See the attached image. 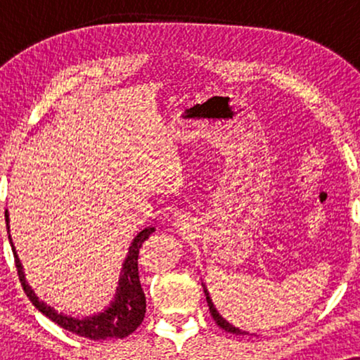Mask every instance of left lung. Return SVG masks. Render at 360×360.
<instances>
[{"instance_id":"1","label":"left lung","mask_w":360,"mask_h":360,"mask_svg":"<svg viewBox=\"0 0 360 360\" xmlns=\"http://www.w3.org/2000/svg\"><path fill=\"white\" fill-rule=\"evenodd\" d=\"M201 285H203V292H205L206 302H208L210 313H211V316H213V319L216 321V324H218L219 328H223L224 331H228V333H233V334H249L248 331H243V329L233 326V324H231L229 321H226V319L221 316V314L218 313V309H216V307H214L213 300H211V297H210V292H208V288H206V285L203 282H201Z\"/></svg>"}]
</instances>
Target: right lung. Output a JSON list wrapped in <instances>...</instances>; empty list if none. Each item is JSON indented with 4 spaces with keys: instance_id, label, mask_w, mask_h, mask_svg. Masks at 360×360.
Returning a JSON list of instances; mask_svg holds the SVG:
<instances>
[{
    "instance_id": "1",
    "label": "right lung",
    "mask_w": 360,
    "mask_h": 360,
    "mask_svg": "<svg viewBox=\"0 0 360 360\" xmlns=\"http://www.w3.org/2000/svg\"><path fill=\"white\" fill-rule=\"evenodd\" d=\"M4 218H6V228L9 234V213L8 210L4 211ZM155 228H144L141 233L132 239L127 250V255L122 262V269L120 274V282H117L115 298L111 300L110 304L100 313L90 314V316H73V314L58 313L56 308L47 304L44 300H39V297L34 293L31 285L27 283L26 274L22 270V264L19 260V255L14 248L11 234L8 236L9 244H11L14 260H16V267L19 274V280H21L22 288L26 295L31 300L34 307H36L42 314H46L49 319L57 323L58 326L67 329V331L75 333L82 338L93 339H122L134 333L137 328L141 326L142 319L146 314V295L142 292L141 280H139V269H137V257H139V249L142 248L146 239L154 233Z\"/></svg>"
}]
</instances>
